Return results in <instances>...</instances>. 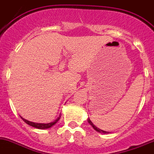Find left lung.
Listing matches in <instances>:
<instances>
[{"instance_id": "1", "label": "left lung", "mask_w": 154, "mask_h": 154, "mask_svg": "<svg viewBox=\"0 0 154 154\" xmlns=\"http://www.w3.org/2000/svg\"><path fill=\"white\" fill-rule=\"evenodd\" d=\"M88 123L90 124V125H91L92 127H93L94 129V130H95V131H97V132H98V133H102V134H108V133H109V132H106V131H104V130H102V129H99V128H97V126H95V125H94L93 124V122H92L91 121L89 118H88Z\"/></svg>"}]
</instances>
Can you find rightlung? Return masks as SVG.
<instances>
[{"mask_svg":"<svg viewBox=\"0 0 154 154\" xmlns=\"http://www.w3.org/2000/svg\"><path fill=\"white\" fill-rule=\"evenodd\" d=\"M60 117H61V114H60V116H59V117L57 118V119L54 120L53 122H49V123H38V122H30L29 121V120L25 119L22 117L21 118L22 119V120L25 122V123H27L28 125L34 127V128H36V129H49V128H51L52 126H53L55 124L57 123V122L60 119Z\"/></svg>","mask_w":154,"mask_h":154,"instance_id":"obj_1","label":"right lung"}]
</instances>
